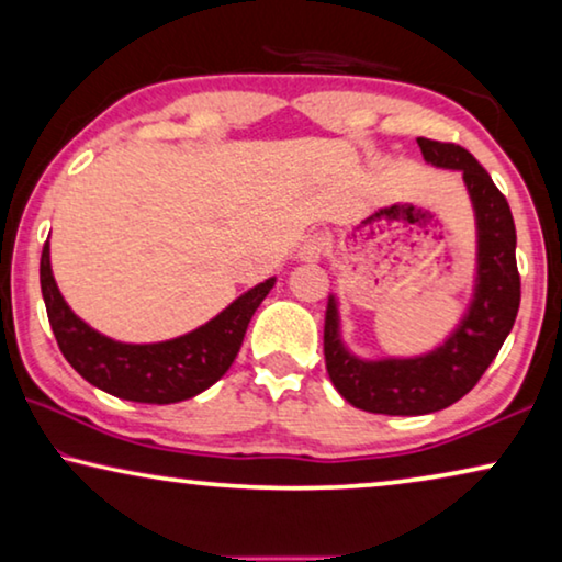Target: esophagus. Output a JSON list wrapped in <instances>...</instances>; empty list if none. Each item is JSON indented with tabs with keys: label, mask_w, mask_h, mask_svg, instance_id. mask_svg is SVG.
<instances>
[{
	"label": "esophagus",
	"mask_w": 562,
	"mask_h": 562,
	"mask_svg": "<svg viewBox=\"0 0 562 562\" xmlns=\"http://www.w3.org/2000/svg\"><path fill=\"white\" fill-rule=\"evenodd\" d=\"M322 252H325V237L306 235L304 240L299 243L296 256H299V260H304V263H314V260L322 258Z\"/></svg>",
	"instance_id": "obj_1"
}]
</instances>
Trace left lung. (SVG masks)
Segmentation results:
<instances>
[{
	"label": "left lung",
	"instance_id": "left-lung-1",
	"mask_svg": "<svg viewBox=\"0 0 562 562\" xmlns=\"http://www.w3.org/2000/svg\"><path fill=\"white\" fill-rule=\"evenodd\" d=\"M422 158L463 176L475 222L471 296L442 342L417 356L366 358L345 342L337 294L327 296L325 363L345 402L363 412L417 417L456 404L494 363L519 312L517 229L502 191L460 145L417 137Z\"/></svg>",
	"mask_w": 562,
	"mask_h": 562
}]
</instances>
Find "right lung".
I'll return each mask as SVG.
<instances>
[{
  "label": "right lung",
  "instance_id": "add662e5",
  "mask_svg": "<svg viewBox=\"0 0 562 562\" xmlns=\"http://www.w3.org/2000/svg\"><path fill=\"white\" fill-rule=\"evenodd\" d=\"M276 276L243 291L210 322L160 342H122L83 322L60 294L50 268V243L43 245L41 289L64 358L91 386L137 404H176L217 383L240 352L245 329Z\"/></svg>",
  "mask_w": 562,
  "mask_h": 562
}]
</instances>
